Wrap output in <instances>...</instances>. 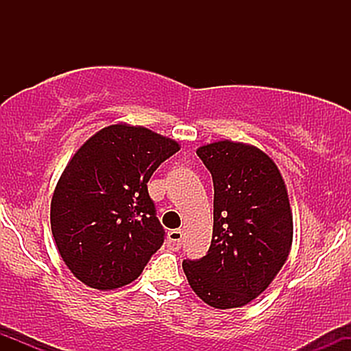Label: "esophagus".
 <instances>
[{"label": "esophagus", "instance_id": "1", "mask_svg": "<svg viewBox=\"0 0 351 351\" xmlns=\"http://www.w3.org/2000/svg\"><path fill=\"white\" fill-rule=\"evenodd\" d=\"M183 243V231L181 229H171L167 236V244L171 251H178Z\"/></svg>", "mask_w": 351, "mask_h": 351}]
</instances>
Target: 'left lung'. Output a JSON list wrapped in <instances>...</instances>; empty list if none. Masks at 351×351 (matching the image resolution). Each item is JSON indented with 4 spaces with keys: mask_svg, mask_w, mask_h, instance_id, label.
I'll return each instance as SVG.
<instances>
[{
    "mask_svg": "<svg viewBox=\"0 0 351 351\" xmlns=\"http://www.w3.org/2000/svg\"><path fill=\"white\" fill-rule=\"evenodd\" d=\"M215 184V223L208 254L183 261L186 279L215 308H236L259 297L287 261L293 223L287 188L269 155L221 140L199 147Z\"/></svg>",
    "mask_w": 351,
    "mask_h": 351,
    "instance_id": "left-lung-1",
    "label": "left lung"
}]
</instances>
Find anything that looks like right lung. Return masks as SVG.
Returning a JSON list of instances; mask_svg holds the SVG:
<instances>
[{"instance_id": "obj_1", "label": "right lung", "mask_w": 351, "mask_h": 351, "mask_svg": "<svg viewBox=\"0 0 351 351\" xmlns=\"http://www.w3.org/2000/svg\"><path fill=\"white\" fill-rule=\"evenodd\" d=\"M178 150L148 128L117 123L74 153L52 195L51 229L80 282L99 291L130 284L162 247L165 231L147 183Z\"/></svg>"}]
</instances>
